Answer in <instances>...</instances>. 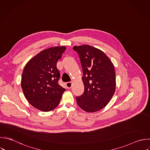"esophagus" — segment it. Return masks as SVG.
Masks as SVG:
<instances>
[{"label":"esophagus","instance_id":"1","mask_svg":"<svg viewBox=\"0 0 150 150\" xmlns=\"http://www.w3.org/2000/svg\"><path fill=\"white\" fill-rule=\"evenodd\" d=\"M66 86L68 88H71V87L72 86V83L70 82V81L66 83Z\"/></svg>","mask_w":150,"mask_h":150}]
</instances>
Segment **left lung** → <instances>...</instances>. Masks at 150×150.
Listing matches in <instances>:
<instances>
[{
	"instance_id": "left-lung-1",
	"label": "left lung",
	"mask_w": 150,
	"mask_h": 150,
	"mask_svg": "<svg viewBox=\"0 0 150 150\" xmlns=\"http://www.w3.org/2000/svg\"><path fill=\"white\" fill-rule=\"evenodd\" d=\"M80 59L84 86L83 94L76 97L78 105L93 112L105 107L115 91V74L111 60L98 49L84 45L73 47Z\"/></svg>"
}]
</instances>
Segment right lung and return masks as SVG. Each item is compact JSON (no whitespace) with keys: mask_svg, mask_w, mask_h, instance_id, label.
Listing matches in <instances>:
<instances>
[{"mask_svg":"<svg viewBox=\"0 0 150 150\" xmlns=\"http://www.w3.org/2000/svg\"><path fill=\"white\" fill-rule=\"evenodd\" d=\"M66 49L56 46L43 50L25 66L21 80L23 92L29 103L40 111L54 109L66 90L58 84L60 75L56 67Z\"/></svg>","mask_w":150,"mask_h":150,"instance_id":"right-lung-1","label":"right lung"}]
</instances>
